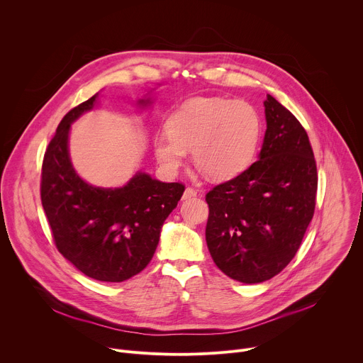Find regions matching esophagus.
Returning <instances> with one entry per match:
<instances>
[{
	"mask_svg": "<svg viewBox=\"0 0 363 363\" xmlns=\"http://www.w3.org/2000/svg\"><path fill=\"white\" fill-rule=\"evenodd\" d=\"M194 196H196V191L194 189V188H191V186H188L185 191H184V195H182V199H191V198H194Z\"/></svg>",
	"mask_w": 363,
	"mask_h": 363,
	"instance_id": "obj_1",
	"label": "esophagus"
}]
</instances>
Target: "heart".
<instances>
[{
	"mask_svg": "<svg viewBox=\"0 0 363 363\" xmlns=\"http://www.w3.org/2000/svg\"><path fill=\"white\" fill-rule=\"evenodd\" d=\"M167 129L152 140L164 171L175 174L191 149L201 171L213 179L225 181L251 164L262 136V121L245 101L194 97L169 115Z\"/></svg>",
	"mask_w": 363,
	"mask_h": 363,
	"instance_id": "b5f03b06",
	"label": "heart"
}]
</instances>
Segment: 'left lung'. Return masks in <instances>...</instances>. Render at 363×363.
Wrapping results in <instances>:
<instances>
[{"label":"left lung","mask_w":363,"mask_h":363,"mask_svg":"<svg viewBox=\"0 0 363 363\" xmlns=\"http://www.w3.org/2000/svg\"><path fill=\"white\" fill-rule=\"evenodd\" d=\"M264 113L258 161L205 196L213 260L245 284L270 280L291 262L316 205L318 169L304 128L272 94Z\"/></svg>","instance_id":"left-lung-1"}]
</instances>
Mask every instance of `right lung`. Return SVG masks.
<instances>
[{
  "mask_svg": "<svg viewBox=\"0 0 363 363\" xmlns=\"http://www.w3.org/2000/svg\"><path fill=\"white\" fill-rule=\"evenodd\" d=\"M99 93L72 109L44 153L41 203L57 250L90 279L121 283L152 260L161 230L181 199L179 182L136 172L126 185L100 188L83 181L69 152L70 126L97 105ZM147 108L152 99H139Z\"/></svg>",
  "mask_w": 363,
  "mask_h": 363,
  "instance_id": "obj_1",
  "label": "right lung"
}]
</instances>
